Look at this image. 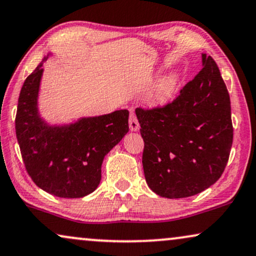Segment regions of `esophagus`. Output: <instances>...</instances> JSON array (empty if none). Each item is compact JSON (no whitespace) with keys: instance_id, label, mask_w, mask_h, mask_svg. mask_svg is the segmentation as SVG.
Returning <instances> with one entry per match:
<instances>
[{"instance_id":"obj_1","label":"esophagus","mask_w":256,"mask_h":256,"mask_svg":"<svg viewBox=\"0 0 256 256\" xmlns=\"http://www.w3.org/2000/svg\"><path fill=\"white\" fill-rule=\"evenodd\" d=\"M128 128H130L131 131H138L139 130V122L137 117L134 116V113L132 112L130 114V120H128Z\"/></svg>"}]
</instances>
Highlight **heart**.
Instances as JSON below:
<instances>
[{
  "label": "heart",
  "mask_w": 256,
  "mask_h": 256,
  "mask_svg": "<svg viewBox=\"0 0 256 256\" xmlns=\"http://www.w3.org/2000/svg\"><path fill=\"white\" fill-rule=\"evenodd\" d=\"M177 84H178V76L177 73H171L169 76L163 78L158 85L156 86L154 92V98L158 102H163L169 100L174 96L176 90Z\"/></svg>",
  "instance_id": "b5f03b06"
}]
</instances>
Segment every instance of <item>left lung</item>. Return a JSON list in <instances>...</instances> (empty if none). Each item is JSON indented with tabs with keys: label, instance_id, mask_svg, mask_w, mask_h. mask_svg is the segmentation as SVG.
<instances>
[{
	"label": "left lung",
	"instance_id": "8db88e82",
	"mask_svg": "<svg viewBox=\"0 0 256 256\" xmlns=\"http://www.w3.org/2000/svg\"><path fill=\"white\" fill-rule=\"evenodd\" d=\"M200 72L162 108L136 110L150 189L166 198L202 192L218 180L230 154V98L218 64L202 54Z\"/></svg>",
	"mask_w": 256,
	"mask_h": 256
}]
</instances>
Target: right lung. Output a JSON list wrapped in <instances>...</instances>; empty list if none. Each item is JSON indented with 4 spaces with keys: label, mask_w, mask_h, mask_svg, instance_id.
Listing matches in <instances>:
<instances>
[{
    "label": "right lung",
    "mask_w": 256,
    "mask_h": 256,
    "mask_svg": "<svg viewBox=\"0 0 256 256\" xmlns=\"http://www.w3.org/2000/svg\"><path fill=\"white\" fill-rule=\"evenodd\" d=\"M52 56L50 52L22 86L16 138L26 169L38 188L62 198H79L98 188L102 160L128 132V111L61 124L47 122L38 108V93L44 62Z\"/></svg>",
    "instance_id": "right-lung-1"
}]
</instances>
